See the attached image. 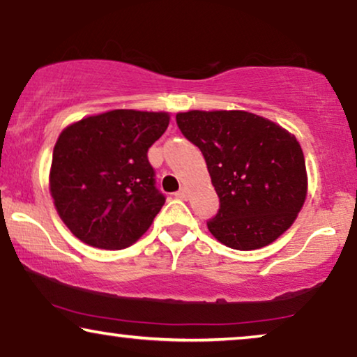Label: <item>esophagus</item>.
<instances>
[{
  "instance_id": "1",
  "label": "esophagus",
  "mask_w": 357,
  "mask_h": 357,
  "mask_svg": "<svg viewBox=\"0 0 357 357\" xmlns=\"http://www.w3.org/2000/svg\"><path fill=\"white\" fill-rule=\"evenodd\" d=\"M175 197L180 198V199H187V198H188V192H187V188H180L178 192L175 193Z\"/></svg>"
}]
</instances>
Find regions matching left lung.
<instances>
[{
  "label": "left lung",
  "mask_w": 357,
  "mask_h": 357,
  "mask_svg": "<svg viewBox=\"0 0 357 357\" xmlns=\"http://www.w3.org/2000/svg\"><path fill=\"white\" fill-rule=\"evenodd\" d=\"M175 120L206 160L219 197L208 229L219 242L255 250L292 226L307 195L305 159L294 135L243 110H190Z\"/></svg>",
  "instance_id": "8db88e82"
}]
</instances>
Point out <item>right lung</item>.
I'll return each instance as SVG.
<instances>
[{"label":"right lung","mask_w":357,"mask_h":357,"mask_svg":"<svg viewBox=\"0 0 357 357\" xmlns=\"http://www.w3.org/2000/svg\"><path fill=\"white\" fill-rule=\"evenodd\" d=\"M165 112L112 110L61 131L50 193L61 221L87 245L120 250L153 224L165 197L148 149L167 130Z\"/></svg>","instance_id":"add662e5"}]
</instances>
